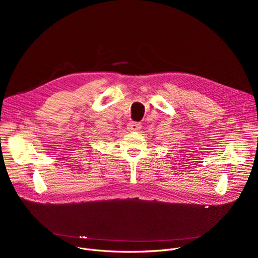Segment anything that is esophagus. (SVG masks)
<instances>
[{"instance_id": "1", "label": "esophagus", "mask_w": 258, "mask_h": 258, "mask_svg": "<svg viewBox=\"0 0 258 258\" xmlns=\"http://www.w3.org/2000/svg\"><path fill=\"white\" fill-rule=\"evenodd\" d=\"M141 128V123L140 122L136 121H131L127 124V130L128 131H139Z\"/></svg>"}]
</instances>
